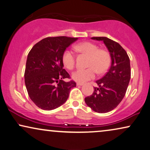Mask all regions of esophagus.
Here are the masks:
<instances>
[{"instance_id": "obj_1", "label": "esophagus", "mask_w": 150, "mask_h": 150, "mask_svg": "<svg viewBox=\"0 0 150 150\" xmlns=\"http://www.w3.org/2000/svg\"><path fill=\"white\" fill-rule=\"evenodd\" d=\"M83 83H77V86H82Z\"/></svg>"}]
</instances>
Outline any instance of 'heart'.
<instances>
[{
    "mask_svg": "<svg viewBox=\"0 0 150 150\" xmlns=\"http://www.w3.org/2000/svg\"><path fill=\"white\" fill-rule=\"evenodd\" d=\"M79 53L88 56L86 69H77L72 74V78L79 83H83L95 77L96 73L103 74L108 70L111 63V56L109 51L99 47L91 42L79 43L75 47ZM63 64L67 69H73L75 65V56L69 49L64 51L62 57Z\"/></svg>",
    "mask_w": 150,
    "mask_h": 150,
    "instance_id": "obj_1",
    "label": "heart"
}]
</instances>
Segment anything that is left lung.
Returning <instances> with one entry per match:
<instances>
[{
    "label": "left lung",
    "instance_id": "obj_1",
    "mask_svg": "<svg viewBox=\"0 0 150 150\" xmlns=\"http://www.w3.org/2000/svg\"><path fill=\"white\" fill-rule=\"evenodd\" d=\"M91 38L103 42L110 54L111 65L104 76L96 81L98 87L94 88L93 93L84 100L96 112L106 113L120 103L126 93L131 77L129 58L117 42L106 37Z\"/></svg>",
    "mask_w": 150,
    "mask_h": 150
}]
</instances>
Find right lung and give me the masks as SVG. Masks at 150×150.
Instances as JSON below:
<instances>
[{"mask_svg":"<svg viewBox=\"0 0 150 150\" xmlns=\"http://www.w3.org/2000/svg\"><path fill=\"white\" fill-rule=\"evenodd\" d=\"M77 38L48 37L32 47L27 56L25 82L30 99L40 108L51 110L64 103L76 86L62 62L64 51Z\"/></svg>","mask_w":150,"mask_h":150,"instance_id":"1","label":"right lung"}]
</instances>
